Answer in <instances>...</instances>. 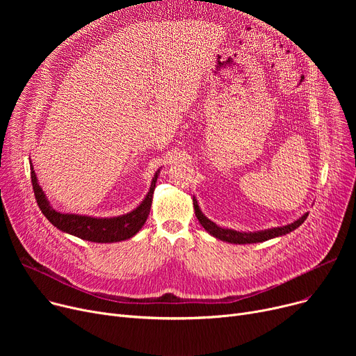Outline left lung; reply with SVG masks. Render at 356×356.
Masks as SVG:
<instances>
[{
	"instance_id": "obj_1",
	"label": "left lung",
	"mask_w": 356,
	"mask_h": 356,
	"mask_svg": "<svg viewBox=\"0 0 356 356\" xmlns=\"http://www.w3.org/2000/svg\"><path fill=\"white\" fill-rule=\"evenodd\" d=\"M193 208H195V213L196 218L199 219L200 225L207 229L212 236L229 242V244H257V242H263V241H268L271 238L275 236H282L286 234H290L291 231H294L296 228H298L302 223L306 220V218L309 216V213H305L302 218H298L297 220H294L293 223H289L286 227H278V228H271V229H266V231H257V232H239L235 229H228V228H220L218 227L215 222H212L211 219H208L204 216L199 208L197 200L193 197Z\"/></svg>"
}]
</instances>
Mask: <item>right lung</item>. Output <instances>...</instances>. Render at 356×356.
<instances>
[{
	"mask_svg": "<svg viewBox=\"0 0 356 356\" xmlns=\"http://www.w3.org/2000/svg\"><path fill=\"white\" fill-rule=\"evenodd\" d=\"M31 168V183L34 196L39 204L43 215L49 219L51 225H54L62 232L70 234L73 236H78L85 241L98 242V244H106V242H120L133 238L145 223L147 216L149 213L153 202V193L156 189V181L159 177L160 170L153 177L152 186L144 200L138 207L125 215L112 216V218H92L86 215H76V213H62L54 211L50 207V202L47 200L44 192L42 191L37 176L33 170V164L30 163Z\"/></svg>",
	"mask_w": 356,
	"mask_h": 356,
	"instance_id": "add662e5",
	"label": "right lung"
}]
</instances>
